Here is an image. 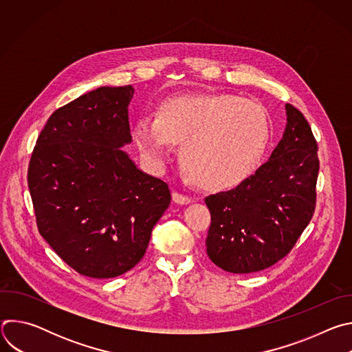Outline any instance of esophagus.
<instances>
[{
	"label": "esophagus",
	"instance_id": "1",
	"mask_svg": "<svg viewBox=\"0 0 352 352\" xmlns=\"http://www.w3.org/2000/svg\"><path fill=\"white\" fill-rule=\"evenodd\" d=\"M173 200L178 205H188L192 202V197L179 192H173Z\"/></svg>",
	"mask_w": 352,
	"mask_h": 352
}]
</instances>
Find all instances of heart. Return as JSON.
I'll return each instance as SVG.
<instances>
[{
	"label": "heart",
	"mask_w": 352,
	"mask_h": 352,
	"mask_svg": "<svg viewBox=\"0 0 352 352\" xmlns=\"http://www.w3.org/2000/svg\"><path fill=\"white\" fill-rule=\"evenodd\" d=\"M132 138L140 152L162 163L170 142L179 143V163L196 185L209 190L239 186L259 167L270 140L262 104L227 93L168 97L155 118L139 117Z\"/></svg>",
	"instance_id": "obj_1"
}]
</instances>
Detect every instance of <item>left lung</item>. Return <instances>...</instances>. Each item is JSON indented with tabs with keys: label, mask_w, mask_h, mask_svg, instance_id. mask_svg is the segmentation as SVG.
I'll return each instance as SVG.
<instances>
[{
	"label": "left lung",
	"mask_w": 352,
	"mask_h": 352,
	"mask_svg": "<svg viewBox=\"0 0 352 352\" xmlns=\"http://www.w3.org/2000/svg\"><path fill=\"white\" fill-rule=\"evenodd\" d=\"M283 139L263 166L232 190L205 202L212 223L208 255L220 269L248 274L285 258L314 217L318 142L298 109L285 106Z\"/></svg>",
	"instance_id": "obj_1"
}]
</instances>
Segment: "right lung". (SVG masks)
I'll return each mask as SVG.
<instances>
[{"mask_svg":"<svg viewBox=\"0 0 352 352\" xmlns=\"http://www.w3.org/2000/svg\"><path fill=\"white\" fill-rule=\"evenodd\" d=\"M131 85L98 87L56 110L28 168L40 235L75 272L111 278L136 266L171 202L168 185L120 148L132 140Z\"/></svg>","mask_w":352,"mask_h":352,"instance_id":"right-lung-1","label":"right lung"}]
</instances>
